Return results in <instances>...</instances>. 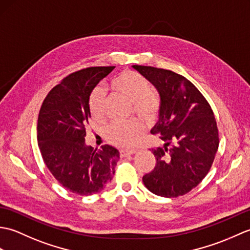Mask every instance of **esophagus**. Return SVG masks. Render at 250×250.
Wrapping results in <instances>:
<instances>
[{"label":"esophagus","instance_id":"34e87169","mask_svg":"<svg viewBox=\"0 0 250 250\" xmlns=\"http://www.w3.org/2000/svg\"><path fill=\"white\" fill-rule=\"evenodd\" d=\"M135 152H136V150H134V149H131V150H128V149H121V150H120V155H121L122 157H129V156L134 155Z\"/></svg>","mask_w":250,"mask_h":250}]
</instances>
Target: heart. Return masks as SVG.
I'll list each match as a JSON object with an SVG mask.
<instances>
[{"instance_id": "1", "label": "heart", "mask_w": 250, "mask_h": 250, "mask_svg": "<svg viewBox=\"0 0 250 250\" xmlns=\"http://www.w3.org/2000/svg\"><path fill=\"white\" fill-rule=\"evenodd\" d=\"M114 93L125 98L131 104V109L141 118L151 121L160 110V99L152 91L149 81L134 71H124L108 83ZM89 111L94 121H103L106 116V97L103 90L94 89L89 98ZM144 125L140 120L113 122L105 129V139L118 147H131L140 139Z\"/></svg>"}]
</instances>
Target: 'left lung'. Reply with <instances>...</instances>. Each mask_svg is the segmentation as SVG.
Masks as SVG:
<instances>
[{"label": "left lung", "mask_w": 250, "mask_h": 250, "mask_svg": "<svg viewBox=\"0 0 250 250\" xmlns=\"http://www.w3.org/2000/svg\"><path fill=\"white\" fill-rule=\"evenodd\" d=\"M160 94L159 120L151 129L164 142L152 153L156 167L143 176L145 187L164 198H177L198 186L211 167L219 146L210 105L187 78L164 68L133 65Z\"/></svg>", "instance_id": "obj_1"}]
</instances>
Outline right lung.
<instances>
[{
    "mask_svg": "<svg viewBox=\"0 0 250 250\" xmlns=\"http://www.w3.org/2000/svg\"><path fill=\"white\" fill-rule=\"evenodd\" d=\"M115 66H91L74 72L47 94L37 120V142L45 164L66 190L79 195L100 192L110 182L119 151L84 144L89 98Z\"/></svg>",
    "mask_w": 250,
    "mask_h": 250,
    "instance_id": "obj_1",
    "label": "right lung"
}]
</instances>
